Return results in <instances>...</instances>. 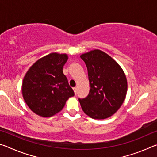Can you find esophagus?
I'll return each instance as SVG.
<instances>
[{
  "instance_id": "obj_1",
  "label": "esophagus",
  "mask_w": 157,
  "mask_h": 157,
  "mask_svg": "<svg viewBox=\"0 0 157 157\" xmlns=\"http://www.w3.org/2000/svg\"><path fill=\"white\" fill-rule=\"evenodd\" d=\"M73 91H74V93H75V94L76 95V94H77V88H76V87L73 88Z\"/></svg>"
}]
</instances>
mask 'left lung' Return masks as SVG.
I'll list each match as a JSON object with an SVG mask.
<instances>
[{
    "label": "left lung",
    "mask_w": 157,
    "mask_h": 157,
    "mask_svg": "<svg viewBox=\"0 0 157 157\" xmlns=\"http://www.w3.org/2000/svg\"><path fill=\"white\" fill-rule=\"evenodd\" d=\"M80 57L87 67L90 87L88 96L79 99L81 107L92 118H107L120 109L125 99V74L112 57L99 49L83 53Z\"/></svg>",
    "instance_id": "obj_1"
}]
</instances>
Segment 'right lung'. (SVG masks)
<instances>
[{"instance_id":"obj_1","label":"right lung","mask_w":157,"mask_h":157,"mask_svg":"<svg viewBox=\"0 0 157 157\" xmlns=\"http://www.w3.org/2000/svg\"><path fill=\"white\" fill-rule=\"evenodd\" d=\"M68 59L66 53L50 52L36 60L25 73L22 82L23 98L36 115L46 118L54 116L74 95L63 73Z\"/></svg>"}]
</instances>
